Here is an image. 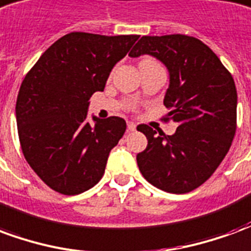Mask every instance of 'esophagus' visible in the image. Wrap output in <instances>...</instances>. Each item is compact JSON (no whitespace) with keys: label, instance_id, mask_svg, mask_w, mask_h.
Segmentation results:
<instances>
[{"label":"esophagus","instance_id":"34e87169","mask_svg":"<svg viewBox=\"0 0 251 251\" xmlns=\"http://www.w3.org/2000/svg\"><path fill=\"white\" fill-rule=\"evenodd\" d=\"M136 127H137V125L134 124V122H131V121H129V122H127V130H130V131L136 130Z\"/></svg>","mask_w":251,"mask_h":251}]
</instances>
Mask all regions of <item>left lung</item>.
I'll return each instance as SVG.
<instances>
[{
  "instance_id": "obj_1",
  "label": "left lung",
  "mask_w": 251,
  "mask_h": 251,
  "mask_svg": "<svg viewBox=\"0 0 251 251\" xmlns=\"http://www.w3.org/2000/svg\"><path fill=\"white\" fill-rule=\"evenodd\" d=\"M167 66L171 76L164 122L175 121L176 133L138 125L148 145L137 154L142 176L171 194H187L210 179L231 147L237 130V88L219 57L196 37L142 36L133 51Z\"/></svg>"
}]
</instances>
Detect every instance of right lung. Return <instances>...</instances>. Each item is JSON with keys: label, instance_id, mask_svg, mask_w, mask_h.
<instances>
[{"label": "right lung", "instance_id": "1", "mask_svg": "<svg viewBox=\"0 0 251 251\" xmlns=\"http://www.w3.org/2000/svg\"><path fill=\"white\" fill-rule=\"evenodd\" d=\"M138 37L71 32L25 75L16 102L21 151L35 174L59 194H82L102 179L126 122L109 117L90 125L88 99L103 91L111 68Z\"/></svg>", "mask_w": 251, "mask_h": 251}]
</instances>
